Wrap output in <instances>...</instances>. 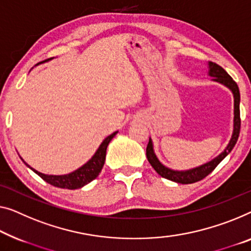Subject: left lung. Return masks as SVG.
<instances>
[{"label":"left lung","mask_w":251,"mask_h":251,"mask_svg":"<svg viewBox=\"0 0 251 251\" xmlns=\"http://www.w3.org/2000/svg\"><path fill=\"white\" fill-rule=\"evenodd\" d=\"M208 74L213 78V81L219 82V83H222L226 85V87L229 88L233 93L234 98V118H233V132L232 136H231V140L227 144L226 150L221 153V154L216 156L205 164H201V166L197 168H193V169L185 170V171H178V170H173L170 168H167L166 166L159 161L158 158H156L154 151H153V144L152 140L150 138L148 147H147V158L149 162L153 167L156 173H158L161 177L169 179L171 181L178 182V184H193V182H197L204 179L206 176L212 173L213 170L218 167V164L222 161V160L226 158V156L229 154V153L232 151L234 148L235 143H237L239 134H240V125H241V119H240V92H239L238 84L233 81V78L231 77L229 74L226 73V71L221 67L220 65L216 64V63H208Z\"/></svg>","instance_id":"8db88e82"}]
</instances>
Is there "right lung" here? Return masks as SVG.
Wrapping results in <instances>:
<instances>
[{"mask_svg": "<svg viewBox=\"0 0 251 251\" xmlns=\"http://www.w3.org/2000/svg\"><path fill=\"white\" fill-rule=\"evenodd\" d=\"M46 62V61H45ZM118 132H115L106 137L103 140V142L100 144V147L97 150L95 154L89 161L83 164V166L78 168L73 173L67 174V175H62V176H54V175H45L39 173L29 166V164L25 163V166L29 167L33 173H36L39 176L40 178H43L45 181L48 182V184L53 185L55 187H58V188H66V189H77L81 188V187L85 186L89 182H91L93 179H96L98 177L100 171H101L104 160H106V151H107V147L109 144V142L113 140L114 136L117 134Z\"/></svg>", "mask_w": 251, "mask_h": 251, "instance_id": "obj_1", "label": "right lung"}]
</instances>
